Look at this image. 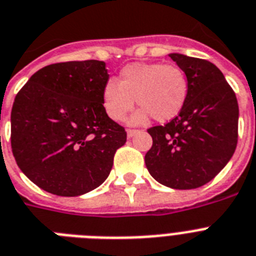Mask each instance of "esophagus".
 Returning a JSON list of instances; mask_svg holds the SVG:
<instances>
[{
    "label": "esophagus",
    "mask_w": 256,
    "mask_h": 256,
    "mask_svg": "<svg viewBox=\"0 0 256 256\" xmlns=\"http://www.w3.org/2000/svg\"><path fill=\"white\" fill-rule=\"evenodd\" d=\"M138 130H132V128H128V138H132V136H134L135 134H138Z\"/></svg>",
    "instance_id": "obj_1"
}]
</instances>
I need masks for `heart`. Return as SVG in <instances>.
<instances>
[{
    "instance_id": "b5f03b06",
    "label": "heart",
    "mask_w": 256,
    "mask_h": 256,
    "mask_svg": "<svg viewBox=\"0 0 256 256\" xmlns=\"http://www.w3.org/2000/svg\"><path fill=\"white\" fill-rule=\"evenodd\" d=\"M186 96L188 80L178 66L132 63L122 68L118 82L109 80L104 85L102 105L108 117L120 122L132 109L135 98L140 109L132 117V124H143L150 116L166 122L182 112Z\"/></svg>"
}]
</instances>
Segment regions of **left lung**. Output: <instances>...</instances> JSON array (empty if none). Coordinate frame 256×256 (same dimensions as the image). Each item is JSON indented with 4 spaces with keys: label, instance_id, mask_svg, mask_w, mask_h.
<instances>
[{
    "label": "left lung",
    "instance_id": "1",
    "mask_svg": "<svg viewBox=\"0 0 256 256\" xmlns=\"http://www.w3.org/2000/svg\"><path fill=\"white\" fill-rule=\"evenodd\" d=\"M184 70L188 96L182 112L147 132L152 147L144 162L150 175L174 189H194L216 178L238 142V101L225 76L208 60L170 54Z\"/></svg>",
    "mask_w": 256,
    "mask_h": 256
}]
</instances>
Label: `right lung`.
I'll return each instance as SVG.
<instances>
[{"label":"right lung","instance_id":"right-lung-1","mask_svg":"<svg viewBox=\"0 0 256 256\" xmlns=\"http://www.w3.org/2000/svg\"><path fill=\"white\" fill-rule=\"evenodd\" d=\"M109 80L100 60L35 72L14 100L12 150L20 171L46 192L74 197L102 184L126 132L102 105Z\"/></svg>","mask_w":256,"mask_h":256}]
</instances>
